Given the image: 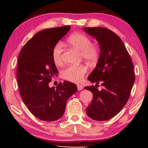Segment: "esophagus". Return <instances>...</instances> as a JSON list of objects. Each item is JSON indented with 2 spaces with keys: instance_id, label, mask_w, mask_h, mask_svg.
Masks as SVG:
<instances>
[{
  "instance_id": "1",
  "label": "esophagus",
  "mask_w": 148,
  "mask_h": 148,
  "mask_svg": "<svg viewBox=\"0 0 148 148\" xmlns=\"http://www.w3.org/2000/svg\"><path fill=\"white\" fill-rule=\"evenodd\" d=\"M77 90H83V85H81V84H77Z\"/></svg>"
}]
</instances>
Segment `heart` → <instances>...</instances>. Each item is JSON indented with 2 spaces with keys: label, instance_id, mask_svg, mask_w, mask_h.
Instances as JSON below:
<instances>
[{
  "label": "heart",
  "instance_id": "b5f03b06",
  "mask_svg": "<svg viewBox=\"0 0 148 148\" xmlns=\"http://www.w3.org/2000/svg\"><path fill=\"white\" fill-rule=\"evenodd\" d=\"M68 43L73 48L80 51L81 55L84 60L90 63L98 61L100 56V49L98 46L92 44L88 37L81 33H75L69 37ZM63 46L61 43H57L52 49V59L54 64L59 65L62 62ZM87 72V69L83 65H72L66 67L62 72L63 79L72 83H79L83 80Z\"/></svg>",
  "mask_w": 148,
  "mask_h": 148
}]
</instances>
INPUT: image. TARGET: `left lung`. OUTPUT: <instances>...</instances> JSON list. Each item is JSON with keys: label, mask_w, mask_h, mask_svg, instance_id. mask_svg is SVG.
Masks as SVG:
<instances>
[{"label": "left lung", "mask_w": 148, "mask_h": 148, "mask_svg": "<svg viewBox=\"0 0 148 148\" xmlns=\"http://www.w3.org/2000/svg\"><path fill=\"white\" fill-rule=\"evenodd\" d=\"M84 31L98 40L100 55L95 69L88 77L95 86H86L93 93L86 108L90 118L106 121L114 117L126 104L135 81L130 56L117 34L103 27H85ZM101 83L103 88H97Z\"/></svg>", "instance_id": "left-lung-1"}]
</instances>
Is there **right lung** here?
I'll return each mask as SVG.
<instances>
[{
    "instance_id": "1",
    "label": "right lung",
    "mask_w": 148,
    "mask_h": 148,
    "mask_svg": "<svg viewBox=\"0 0 148 148\" xmlns=\"http://www.w3.org/2000/svg\"><path fill=\"white\" fill-rule=\"evenodd\" d=\"M70 29L66 25L40 31L24 45L18 56L16 77L20 93L27 108L40 120L60 118L67 100L77 90L76 84L67 81L60 83L56 89L48 84L58 72L52 49Z\"/></svg>"
}]
</instances>
